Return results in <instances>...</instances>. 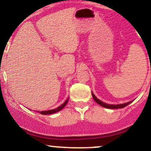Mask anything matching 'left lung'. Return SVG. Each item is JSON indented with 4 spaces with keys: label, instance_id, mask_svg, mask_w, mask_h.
Segmentation results:
<instances>
[{
    "label": "left lung",
    "instance_id": "1",
    "mask_svg": "<svg viewBox=\"0 0 151 151\" xmlns=\"http://www.w3.org/2000/svg\"><path fill=\"white\" fill-rule=\"evenodd\" d=\"M92 95H93V97L94 100H95L97 104H100V105L102 106V107L107 108V109H120V108H123V107H126V106H127V105H128V104H130L131 102H132V101H130V102H127V103H124V104H109L104 103V102H102V101H101V100H98V99H97V97H95V95L93 93V92H92Z\"/></svg>",
    "mask_w": 151,
    "mask_h": 151
}]
</instances>
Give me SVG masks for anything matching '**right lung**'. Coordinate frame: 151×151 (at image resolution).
I'll return each instance as SVG.
<instances>
[{"instance_id": "right-lung-1", "label": "right lung", "mask_w": 151, "mask_h": 151, "mask_svg": "<svg viewBox=\"0 0 151 151\" xmlns=\"http://www.w3.org/2000/svg\"><path fill=\"white\" fill-rule=\"evenodd\" d=\"M68 99H69V98H68L65 101L64 103L62 104L61 106H59V107H57V108H56V109H51V110H47V111H37V112H39V113H40V114H44V115L51 114H54V113L58 112V111H61V109H63V108L64 107L65 105H66L67 103H68Z\"/></svg>"}]
</instances>
